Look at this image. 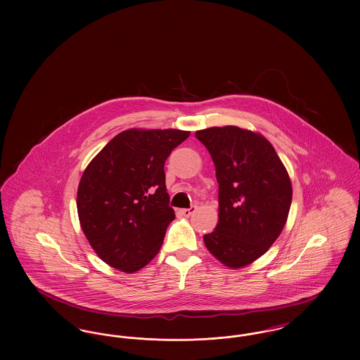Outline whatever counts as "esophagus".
Segmentation results:
<instances>
[{
    "label": "esophagus",
    "mask_w": 360,
    "mask_h": 360,
    "mask_svg": "<svg viewBox=\"0 0 360 360\" xmlns=\"http://www.w3.org/2000/svg\"><path fill=\"white\" fill-rule=\"evenodd\" d=\"M195 210H197V207H195V206H191V207H188V209H179V212H178V213H179L181 216L190 217Z\"/></svg>",
    "instance_id": "esophagus-1"
}]
</instances>
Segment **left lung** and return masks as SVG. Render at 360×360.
<instances>
[{"label": "left lung", "mask_w": 360, "mask_h": 360, "mask_svg": "<svg viewBox=\"0 0 360 360\" xmlns=\"http://www.w3.org/2000/svg\"><path fill=\"white\" fill-rule=\"evenodd\" d=\"M212 156L219 182V223L204 236L206 248L229 269L264 255L290 210V178L271 143L239 127L195 132Z\"/></svg>", "instance_id": "1"}]
</instances>
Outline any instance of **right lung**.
Instances as JSON below:
<instances>
[{"label": "right lung", "instance_id": "add662e5", "mask_svg": "<svg viewBox=\"0 0 360 360\" xmlns=\"http://www.w3.org/2000/svg\"><path fill=\"white\" fill-rule=\"evenodd\" d=\"M188 135L179 129H127L87 165L77 193L78 217L106 264L135 273L159 252L175 219L165 162Z\"/></svg>", "mask_w": 360, "mask_h": 360}]
</instances>
